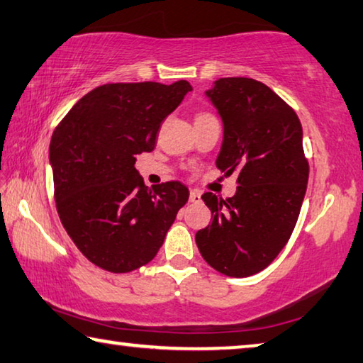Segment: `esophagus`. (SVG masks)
Instances as JSON below:
<instances>
[{
    "label": "esophagus",
    "mask_w": 363,
    "mask_h": 363,
    "mask_svg": "<svg viewBox=\"0 0 363 363\" xmlns=\"http://www.w3.org/2000/svg\"><path fill=\"white\" fill-rule=\"evenodd\" d=\"M189 200H191V203H200L202 202V194L200 191H191V195H189Z\"/></svg>",
    "instance_id": "34e87169"
}]
</instances>
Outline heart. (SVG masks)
I'll return each mask as SVG.
<instances>
[{
	"label": "heart",
	"mask_w": 363,
	"mask_h": 363,
	"mask_svg": "<svg viewBox=\"0 0 363 363\" xmlns=\"http://www.w3.org/2000/svg\"><path fill=\"white\" fill-rule=\"evenodd\" d=\"M206 116H210V114H199L197 119H199V118H206Z\"/></svg>",
	"instance_id": "b5f03b06"
}]
</instances>
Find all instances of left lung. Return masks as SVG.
<instances>
[{
    "label": "left lung",
    "mask_w": 363,
    "mask_h": 363,
    "mask_svg": "<svg viewBox=\"0 0 363 363\" xmlns=\"http://www.w3.org/2000/svg\"><path fill=\"white\" fill-rule=\"evenodd\" d=\"M223 123L216 168L238 172V191L221 200L202 195L211 223L195 234L205 262L245 278L272 263L294 231L308 182L302 124L267 85L224 77L205 91Z\"/></svg>",
    "instance_id": "8db88e82"
}]
</instances>
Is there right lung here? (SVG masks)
I'll return each mask as SVG.
<instances>
[{
    "instance_id": "add662e5",
    "label": "right lung",
    "mask_w": 363,
    "mask_h": 363,
    "mask_svg": "<svg viewBox=\"0 0 363 363\" xmlns=\"http://www.w3.org/2000/svg\"><path fill=\"white\" fill-rule=\"evenodd\" d=\"M191 90L187 80L101 85L53 132L57 215L77 249L106 272L128 273L153 260L189 200L179 181L148 189L134 164L135 155L153 150L161 123Z\"/></svg>"
}]
</instances>
